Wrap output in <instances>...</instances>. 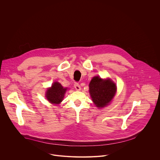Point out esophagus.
Masks as SVG:
<instances>
[{"label": "esophagus", "instance_id": "1", "mask_svg": "<svg viewBox=\"0 0 160 160\" xmlns=\"http://www.w3.org/2000/svg\"><path fill=\"white\" fill-rule=\"evenodd\" d=\"M74 87H75V88L77 90H80L81 89L80 86V85H79L78 83H75Z\"/></svg>", "mask_w": 160, "mask_h": 160}]
</instances>
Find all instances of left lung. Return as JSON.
<instances>
[{"label": "left lung", "instance_id": "left-lung-1", "mask_svg": "<svg viewBox=\"0 0 160 160\" xmlns=\"http://www.w3.org/2000/svg\"><path fill=\"white\" fill-rule=\"evenodd\" d=\"M117 86L111 80L94 77L89 84V92L92 100L98 108H103L115 96Z\"/></svg>", "mask_w": 160, "mask_h": 160}]
</instances>
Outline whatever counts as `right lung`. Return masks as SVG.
<instances>
[{"mask_svg":"<svg viewBox=\"0 0 160 160\" xmlns=\"http://www.w3.org/2000/svg\"><path fill=\"white\" fill-rule=\"evenodd\" d=\"M66 90V88H63L59 82H54L51 88L48 89L46 98L51 103L59 104L63 99Z\"/></svg>","mask_w":160,"mask_h":160,"instance_id":"1","label":"right lung"}]
</instances>
